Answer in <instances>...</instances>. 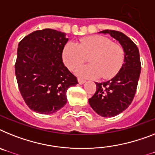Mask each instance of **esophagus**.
Here are the masks:
<instances>
[{"label":"esophagus","mask_w":155,"mask_h":155,"mask_svg":"<svg viewBox=\"0 0 155 155\" xmlns=\"http://www.w3.org/2000/svg\"><path fill=\"white\" fill-rule=\"evenodd\" d=\"M85 82H86L85 80H83V79H80V78H79V79H78V83H79L80 84H84Z\"/></svg>","instance_id":"obj_1"}]
</instances>
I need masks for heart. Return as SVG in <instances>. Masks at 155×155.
<instances>
[{"instance_id":"1","label":"heart","mask_w":155,"mask_h":155,"mask_svg":"<svg viewBox=\"0 0 155 155\" xmlns=\"http://www.w3.org/2000/svg\"><path fill=\"white\" fill-rule=\"evenodd\" d=\"M91 64L80 68L76 73L83 78L109 79L117 73L123 65L124 51L117 44L103 36H91L77 43L68 42L62 51V58L66 66L73 71L86 61Z\"/></svg>"}]
</instances>
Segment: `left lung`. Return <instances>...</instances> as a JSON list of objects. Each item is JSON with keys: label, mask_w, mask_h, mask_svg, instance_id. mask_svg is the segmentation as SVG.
I'll return each instance as SVG.
<instances>
[{"label": "left lung", "mask_w": 155, "mask_h": 155, "mask_svg": "<svg viewBox=\"0 0 155 155\" xmlns=\"http://www.w3.org/2000/svg\"><path fill=\"white\" fill-rule=\"evenodd\" d=\"M98 33L110 35L124 51V64L120 71L111 80L95 83L96 92L89 99L96 114L113 117L125 110L133 100L141 71L140 53L136 44L121 32L105 30Z\"/></svg>", "instance_id": "1"}]
</instances>
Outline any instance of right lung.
<instances>
[{"label": "right lung", "instance_id": "add662e5", "mask_svg": "<svg viewBox=\"0 0 155 155\" xmlns=\"http://www.w3.org/2000/svg\"><path fill=\"white\" fill-rule=\"evenodd\" d=\"M68 41L66 34L53 29L36 31L18 45L15 71L19 91L28 107L51 114L67 103V91L78 84L62 61Z\"/></svg>", "mask_w": 155, "mask_h": 155}]
</instances>
